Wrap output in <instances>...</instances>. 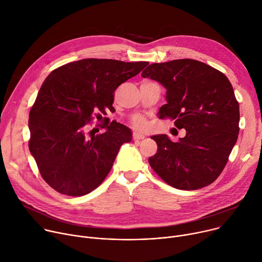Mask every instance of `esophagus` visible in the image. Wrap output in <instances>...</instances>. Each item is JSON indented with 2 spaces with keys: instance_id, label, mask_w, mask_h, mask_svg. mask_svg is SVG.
<instances>
[{
  "instance_id": "1",
  "label": "esophagus",
  "mask_w": 262,
  "mask_h": 262,
  "mask_svg": "<svg viewBox=\"0 0 262 262\" xmlns=\"http://www.w3.org/2000/svg\"><path fill=\"white\" fill-rule=\"evenodd\" d=\"M133 138H134V140H142V139H144V138H145V135H143V134H139V133H134Z\"/></svg>"
}]
</instances>
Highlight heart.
Masks as SVG:
<instances>
[{
  "instance_id": "b5f03b06",
  "label": "heart",
  "mask_w": 262,
  "mask_h": 262,
  "mask_svg": "<svg viewBox=\"0 0 262 262\" xmlns=\"http://www.w3.org/2000/svg\"><path fill=\"white\" fill-rule=\"evenodd\" d=\"M133 124L136 126V127H138V128H144L145 127V125H146V123H145V121H144V119L143 118H140V117H136L134 120H133Z\"/></svg>"
}]
</instances>
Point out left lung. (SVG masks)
I'll return each mask as SVG.
<instances>
[{"mask_svg": "<svg viewBox=\"0 0 262 262\" xmlns=\"http://www.w3.org/2000/svg\"><path fill=\"white\" fill-rule=\"evenodd\" d=\"M142 77L160 82L167 103L160 119H172L186 136L172 142L166 135L151 139L157 154L148 159L155 172L168 185L196 190L215 181L228 162L239 133V104L221 71L194 59L151 63Z\"/></svg>", "mask_w": 262, "mask_h": 262, "instance_id": "1", "label": "left lung"}]
</instances>
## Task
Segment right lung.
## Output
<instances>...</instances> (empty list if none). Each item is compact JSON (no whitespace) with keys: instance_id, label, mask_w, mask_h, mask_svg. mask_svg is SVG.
Segmentation results:
<instances>
[{"instance_id":"obj_1","label":"right lung","mask_w":262,"mask_h":262,"mask_svg":"<svg viewBox=\"0 0 262 262\" xmlns=\"http://www.w3.org/2000/svg\"><path fill=\"white\" fill-rule=\"evenodd\" d=\"M147 64L88 58L46 78L29 113V150L41 178L57 192L81 196L104 181L121 145L132 141V130L107 119L105 132L95 135L86 124L112 111L116 89Z\"/></svg>"}]
</instances>
